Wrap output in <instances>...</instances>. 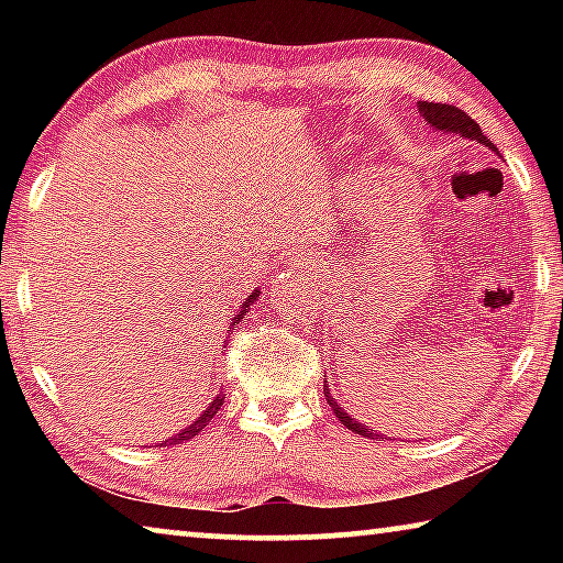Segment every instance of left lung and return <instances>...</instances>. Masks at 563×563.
Returning a JSON list of instances; mask_svg holds the SVG:
<instances>
[{
    "label": "left lung",
    "mask_w": 563,
    "mask_h": 563,
    "mask_svg": "<svg viewBox=\"0 0 563 563\" xmlns=\"http://www.w3.org/2000/svg\"><path fill=\"white\" fill-rule=\"evenodd\" d=\"M417 107H419V113H422V119L430 123L434 131L452 133V136H460V139H466V141H476V144H482V146H487L492 151H497V146H494L492 141L482 133L479 123H476L472 117H466L462 109L450 107V103H432V101H419ZM322 393H325V399H328V405L332 407V412H335V417L340 419L342 424L347 427V430H352L355 434L367 437V440H385L383 434L375 432V430H369L367 424L357 422L355 417L347 415V409L340 407L338 399L332 397V393H330L328 379H325V385H322Z\"/></svg>",
    "instance_id": "8db88e82"
}]
</instances>
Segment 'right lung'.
I'll return each mask as SVG.
<instances>
[{"instance_id":"right-lung-1","label":"right lung","mask_w":563,"mask_h":563,"mask_svg":"<svg viewBox=\"0 0 563 563\" xmlns=\"http://www.w3.org/2000/svg\"><path fill=\"white\" fill-rule=\"evenodd\" d=\"M258 295H261V290H253L251 295H247L245 302L241 305V310H238V316L233 318L231 325H238V322H241V318L245 316V312L251 310V305H253L255 300H258ZM231 325H228V328H231ZM223 399H225V397H223V393H218V395L213 397V402L203 409V415L198 417L196 422H190L188 427H184V430L176 432L174 437H168V440H166V442H161V444L166 446V444H180V442H188V440H194V437H196L198 432H201L203 427H206L208 422H211V419L216 417V412H218V409H221V405H223Z\"/></svg>"}]
</instances>
